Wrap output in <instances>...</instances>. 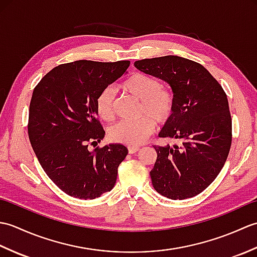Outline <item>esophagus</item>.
<instances>
[{"label": "esophagus", "instance_id": "obj_1", "mask_svg": "<svg viewBox=\"0 0 257 257\" xmlns=\"http://www.w3.org/2000/svg\"><path fill=\"white\" fill-rule=\"evenodd\" d=\"M139 150H140L139 147H128L129 154H136V152H138Z\"/></svg>", "mask_w": 257, "mask_h": 257}]
</instances>
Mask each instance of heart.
I'll return each instance as SVG.
<instances>
[{
    "mask_svg": "<svg viewBox=\"0 0 257 257\" xmlns=\"http://www.w3.org/2000/svg\"><path fill=\"white\" fill-rule=\"evenodd\" d=\"M121 88L128 95L141 101L140 118L136 121H121L109 129V139L113 143L136 147L144 143L155 129L157 123L170 119L174 98L168 89L163 88L160 80L145 73H136L125 79ZM96 112L101 120L110 122L116 114V91L112 87L103 88L96 98ZM151 118H149V117Z\"/></svg>",
    "mask_w": 257,
    "mask_h": 257,
    "instance_id": "b5f03b06",
    "label": "heart"
}]
</instances>
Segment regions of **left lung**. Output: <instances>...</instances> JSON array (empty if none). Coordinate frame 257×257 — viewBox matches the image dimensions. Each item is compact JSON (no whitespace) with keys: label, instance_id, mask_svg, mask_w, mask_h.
I'll use <instances>...</instances> for the list:
<instances>
[{"label":"left lung","instance_id":"8db88e82","mask_svg":"<svg viewBox=\"0 0 257 257\" xmlns=\"http://www.w3.org/2000/svg\"><path fill=\"white\" fill-rule=\"evenodd\" d=\"M140 72L171 87L174 108L159 137L181 145L154 146L150 171L158 193L172 200L192 198L214 181L232 144V119L222 86L201 64L169 55L135 62Z\"/></svg>","mask_w":257,"mask_h":257}]
</instances>
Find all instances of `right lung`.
I'll use <instances>...</instances> for the list:
<instances>
[{
    "label": "right lung",
    "mask_w": 257,
    "mask_h": 257,
    "mask_svg": "<svg viewBox=\"0 0 257 257\" xmlns=\"http://www.w3.org/2000/svg\"><path fill=\"white\" fill-rule=\"evenodd\" d=\"M129 65V61L58 65L33 91L29 114L32 148L48 178L70 196L92 200L114 187L128 149L110 144L89 151L88 143H100L105 137L97 120V96L127 74Z\"/></svg>",
    "instance_id": "obj_1"
}]
</instances>
